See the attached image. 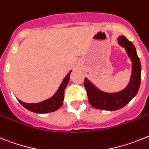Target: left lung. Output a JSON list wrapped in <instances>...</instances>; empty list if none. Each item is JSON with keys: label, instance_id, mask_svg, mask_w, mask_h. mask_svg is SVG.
Masks as SVG:
<instances>
[{"label": "left lung", "instance_id": "8db88e82", "mask_svg": "<svg viewBox=\"0 0 149 149\" xmlns=\"http://www.w3.org/2000/svg\"><path fill=\"white\" fill-rule=\"evenodd\" d=\"M118 43L126 49L132 61V75L130 83L120 92L105 93L97 88L88 79L85 78L84 85L87 91L91 106L104 110L114 111L126 106L131 100L139 88L141 82V64L135 46L125 36L118 39Z\"/></svg>", "mask_w": 149, "mask_h": 149}]
</instances>
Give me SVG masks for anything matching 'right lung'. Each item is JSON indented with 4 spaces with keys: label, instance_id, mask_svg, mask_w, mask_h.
I'll return each mask as SVG.
<instances>
[{
    "label": "right lung",
    "instance_id": "right-lung-1",
    "mask_svg": "<svg viewBox=\"0 0 149 149\" xmlns=\"http://www.w3.org/2000/svg\"><path fill=\"white\" fill-rule=\"evenodd\" d=\"M70 73L71 71H70L69 73L66 76V77L62 82L60 88H58V91L55 93V95L49 100H46L45 101L41 102L40 103H26L21 101L19 100H18L24 108H26L29 111L35 112V113L42 114L56 111L57 109H58L63 105V101H64V90H65L67 84L69 82Z\"/></svg>",
    "mask_w": 149,
    "mask_h": 149
}]
</instances>
